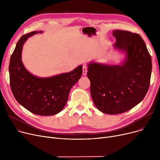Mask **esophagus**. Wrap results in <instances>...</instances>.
<instances>
[{
    "mask_svg": "<svg viewBox=\"0 0 160 160\" xmlns=\"http://www.w3.org/2000/svg\"><path fill=\"white\" fill-rule=\"evenodd\" d=\"M88 72V66L86 64H83L82 66V74L83 75H86Z\"/></svg>",
    "mask_w": 160,
    "mask_h": 160,
    "instance_id": "obj_1",
    "label": "esophagus"
}]
</instances>
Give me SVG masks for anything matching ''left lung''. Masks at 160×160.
<instances>
[{
  "label": "left lung",
  "mask_w": 160,
  "mask_h": 160,
  "mask_svg": "<svg viewBox=\"0 0 160 160\" xmlns=\"http://www.w3.org/2000/svg\"><path fill=\"white\" fill-rule=\"evenodd\" d=\"M116 48L127 53L122 65L97 63L88 65L92 99L100 112L119 114L138 104L150 86L152 60L139 34L127 30H113Z\"/></svg>",
  "instance_id": "left-lung-1"
}]
</instances>
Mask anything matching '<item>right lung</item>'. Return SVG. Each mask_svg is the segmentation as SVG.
Segmentation results:
<instances>
[{
    "mask_svg": "<svg viewBox=\"0 0 160 160\" xmlns=\"http://www.w3.org/2000/svg\"><path fill=\"white\" fill-rule=\"evenodd\" d=\"M38 32L22 36L17 43L9 65L10 87L17 101L29 112L39 115H52L65 107L71 88L82 74V67L48 78H38L30 74L22 64V48L28 37Z\"/></svg>",
    "mask_w": 160,
    "mask_h": 160,
    "instance_id": "1",
    "label": "right lung"
}]
</instances>
